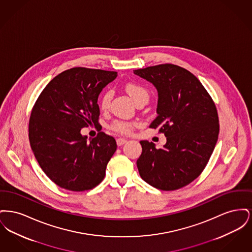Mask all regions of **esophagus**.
Segmentation results:
<instances>
[{
	"label": "esophagus",
	"instance_id": "1",
	"mask_svg": "<svg viewBox=\"0 0 252 252\" xmlns=\"http://www.w3.org/2000/svg\"><path fill=\"white\" fill-rule=\"evenodd\" d=\"M126 142H127V140H126V139H124V138H118V139L116 140V143L118 144V146H121V145L126 144Z\"/></svg>",
	"mask_w": 252,
	"mask_h": 252
}]
</instances>
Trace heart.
I'll use <instances>...</instances> for the list:
<instances>
[{
  "label": "heart",
  "mask_w": 252,
  "mask_h": 252,
  "mask_svg": "<svg viewBox=\"0 0 252 252\" xmlns=\"http://www.w3.org/2000/svg\"><path fill=\"white\" fill-rule=\"evenodd\" d=\"M126 92L129 94V96L133 99L134 102L138 101L141 98H147L148 99V94L147 91L139 86V85L129 84L126 85ZM111 99V92L110 91H106L100 99V107L102 109H107L109 106V102ZM134 127V124L130 122H126V121L118 120L115 121L111 125V129L115 132H118L121 134H128L132 131Z\"/></svg>",
  "instance_id": "obj_1"
}]
</instances>
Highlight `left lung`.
Returning <instances> with one entry per match:
<instances>
[{"label": "left lung", "mask_w": 252, "mask_h": 252, "mask_svg": "<svg viewBox=\"0 0 252 252\" xmlns=\"http://www.w3.org/2000/svg\"><path fill=\"white\" fill-rule=\"evenodd\" d=\"M134 73L155 86L158 116L149 127L166 137L158 149L140 142V176L157 189L178 190L202 173L213 154L219 134L216 105L197 77L180 66L160 64Z\"/></svg>", "instance_id": "1"}]
</instances>
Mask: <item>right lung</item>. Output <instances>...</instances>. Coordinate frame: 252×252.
Listing matches in <instances>:
<instances>
[{"label": "right lung", "instance_id": "1", "mask_svg": "<svg viewBox=\"0 0 252 252\" xmlns=\"http://www.w3.org/2000/svg\"><path fill=\"white\" fill-rule=\"evenodd\" d=\"M117 72L76 67L44 88L32 108L29 141L39 166L63 189L82 192L97 186L117 148L104 132L87 140L80 130L99 125L98 96Z\"/></svg>", "mask_w": 252, "mask_h": 252}]
</instances>
